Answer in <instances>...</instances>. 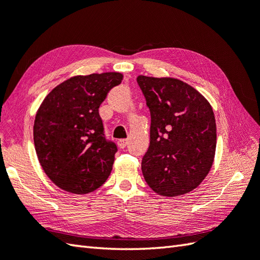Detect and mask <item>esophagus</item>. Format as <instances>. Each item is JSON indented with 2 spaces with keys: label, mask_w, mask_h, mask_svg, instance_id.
Wrapping results in <instances>:
<instances>
[{
  "label": "esophagus",
  "mask_w": 260,
  "mask_h": 260,
  "mask_svg": "<svg viewBox=\"0 0 260 260\" xmlns=\"http://www.w3.org/2000/svg\"><path fill=\"white\" fill-rule=\"evenodd\" d=\"M127 143H128L127 142V140H119L117 142V145L119 148H125L127 146Z\"/></svg>",
  "instance_id": "34e87169"
}]
</instances>
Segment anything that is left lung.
<instances>
[{
    "label": "left lung",
    "instance_id": "left-lung-1",
    "mask_svg": "<svg viewBox=\"0 0 260 260\" xmlns=\"http://www.w3.org/2000/svg\"><path fill=\"white\" fill-rule=\"evenodd\" d=\"M151 113L150 146L142 159L146 183L178 197L200 185L212 167L217 127L211 105L182 80L139 76Z\"/></svg>",
    "mask_w": 260,
    "mask_h": 260
}]
</instances>
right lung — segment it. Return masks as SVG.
I'll return each mask as SVG.
<instances>
[{"instance_id": "obj_1", "label": "right lung", "mask_w": 260, "mask_h": 260, "mask_svg": "<svg viewBox=\"0 0 260 260\" xmlns=\"http://www.w3.org/2000/svg\"><path fill=\"white\" fill-rule=\"evenodd\" d=\"M121 80L119 73L75 76L43 99L33 140L43 171L60 189L86 194L108 179L117 146L105 137L98 108Z\"/></svg>"}]
</instances>
